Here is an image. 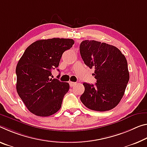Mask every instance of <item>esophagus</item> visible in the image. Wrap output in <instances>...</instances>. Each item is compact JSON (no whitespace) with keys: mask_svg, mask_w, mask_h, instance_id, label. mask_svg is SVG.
<instances>
[{"mask_svg":"<svg viewBox=\"0 0 147 147\" xmlns=\"http://www.w3.org/2000/svg\"><path fill=\"white\" fill-rule=\"evenodd\" d=\"M76 82H69V84H70V86H71V87L72 88V87H73V86H74V85H76Z\"/></svg>","mask_w":147,"mask_h":147,"instance_id":"34e87169","label":"esophagus"}]
</instances>
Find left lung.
I'll use <instances>...</instances> for the list:
<instances>
[{"label":"left lung","instance_id":"8db88e82","mask_svg":"<svg viewBox=\"0 0 147 147\" xmlns=\"http://www.w3.org/2000/svg\"><path fill=\"white\" fill-rule=\"evenodd\" d=\"M80 52L84 63L95 69L97 80L95 85L83 83L81 101L91 110H111L120 103L129 79L124 55L113 45L89 40L81 42Z\"/></svg>","mask_w":147,"mask_h":147}]
</instances>
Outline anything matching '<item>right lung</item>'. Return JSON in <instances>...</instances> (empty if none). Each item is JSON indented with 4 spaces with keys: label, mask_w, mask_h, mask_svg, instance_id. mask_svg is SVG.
I'll return each instance as SVG.
<instances>
[{
    "label": "right lung",
    "mask_w": 147,
    "mask_h": 147,
    "mask_svg": "<svg viewBox=\"0 0 147 147\" xmlns=\"http://www.w3.org/2000/svg\"><path fill=\"white\" fill-rule=\"evenodd\" d=\"M74 43L71 38L37 40L28 46L18 61L16 90L28 110L34 115L49 116L61 108L69 84L50 78L51 71L59 66L62 54Z\"/></svg>",
    "instance_id": "obj_1"
}]
</instances>
